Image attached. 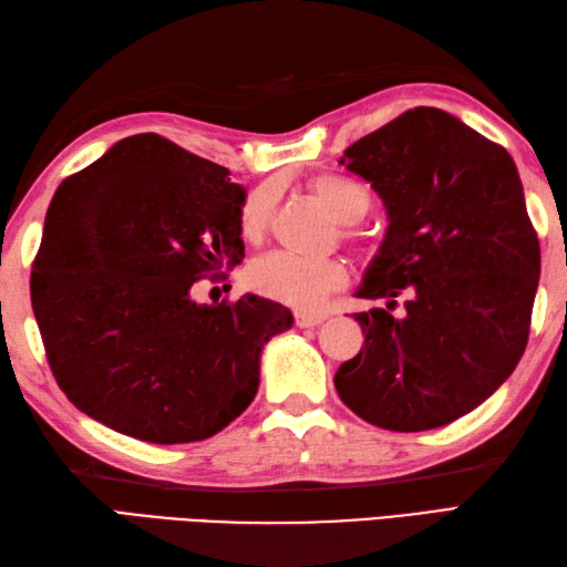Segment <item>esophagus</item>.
<instances>
[{"label": "esophagus", "instance_id": "obj_1", "mask_svg": "<svg viewBox=\"0 0 567 567\" xmlns=\"http://www.w3.org/2000/svg\"><path fill=\"white\" fill-rule=\"evenodd\" d=\"M323 319H327V315H311V311H297V315H295V323H297V327H302V329L319 327Z\"/></svg>", "mask_w": 567, "mask_h": 567}]
</instances>
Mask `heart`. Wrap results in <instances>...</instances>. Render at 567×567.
<instances>
[{
    "instance_id": "heart-1",
    "label": "heart",
    "mask_w": 567,
    "mask_h": 567,
    "mask_svg": "<svg viewBox=\"0 0 567 567\" xmlns=\"http://www.w3.org/2000/svg\"><path fill=\"white\" fill-rule=\"evenodd\" d=\"M311 192L321 199L341 224H355L368 214L370 189L346 175H321L311 183ZM275 187L260 185L240 204L238 221L246 238H260L272 219ZM348 280L346 265L339 260H307L292 252H270L248 268L252 290L297 309H319L329 292L339 290Z\"/></svg>"
}]
</instances>
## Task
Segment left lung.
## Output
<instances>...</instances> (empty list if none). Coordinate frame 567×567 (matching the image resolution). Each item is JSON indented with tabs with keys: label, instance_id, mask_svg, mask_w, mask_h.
<instances>
[{
	"label": "left lung",
	"instance_id": "1",
	"mask_svg": "<svg viewBox=\"0 0 567 567\" xmlns=\"http://www.w3.org/2000/svg\"><path fill=\"white\" fill-rule=\"evenodd\" d=\"M368 179L388 231L355 297L360 353L339 368L348 409L390 431L473 412L524 355L540 275L538 236L512 155L461 118L416 106L339 161ZM396 296L405 315L392 318Z\"/></svg>",
	"mask_w": 567,
	"mask_h": 567
}]
</instances>
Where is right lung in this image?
I'll list each match as a JSON object with an SVG mask.
<instances>
[{
  "label": "right lung",
  "instance_id": "1",
  "mask_svg": "<svg viewBox=\"0 0 567 567\" xmlns=\"http://www.w3.org/2000/svg\"><path fill=\"white\" fill-rule=\"evenodd\" d=\"M246 189L158 134L114 143L55 189L31 305L60 390L148 443L204 441L246 412L260 353L292 311L256 295L197 305L192 287L244 252Z\"/></svg>",
  "mask_w": 567,
  "mask_h": 567
}]
</instances>
